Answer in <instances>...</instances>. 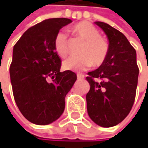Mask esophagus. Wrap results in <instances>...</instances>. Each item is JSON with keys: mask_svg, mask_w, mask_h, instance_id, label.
Returning <instances> with one entry per match:
<instances>
[{"mask_svg": "<svg viewBox=\"0 0 148 148\" xmlns=\"http://www.w3.org/2000/svg\"><path fill=\"white\" fill-rule=\"evenodd\" d=\"M85 78L84 75H82V74H77V79L78 80H83Z\"/></svg>", "mask_w": 148, "mask_h": 148, "instance_id": "esophagus-1", "label": "esophagus"}]
</instances>
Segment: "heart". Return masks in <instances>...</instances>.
Masks as SVG:
<instances>
[{"instance_id":"heart-1","label":"heart","mask_w":148,"mask_h":148,"mask_svg":"<svg viewBox=\"0 0 148 148\" xmlns=\"http://www.w3.org/2000/svg\"><path fill=\"white\" fill-rule=\"evenodd\" d=\"M73 33L84 40L80 50V56H73L62 62V68L66 71H83L91 66H100L107 57L109 44L99 35L98 29L88 21H82L72 26ZM54 50L60 58L67 55V35L63 31H58L54 38Z\"/></svg>"}]
</instances>
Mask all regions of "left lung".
<instances>
[{
  "label": "left lung",
  "mask_w": 148,
  "mask_h": 148,
  "mask_svg": "<svg viewBox=\"0 0 148 148\" xmlns=\"http://www.w3.org/2000/svg\"><path fill=\"white\" fill-rule=\"evenodd\" d=\"M95 24L108 38L109 52L99 68L87 73V112L97 125L110 128L122 122L131 110L139 70L136 50L124 34L104 22Z\"/></svg>",
  "instance_id": "left-lung-1"
}]
</instances>
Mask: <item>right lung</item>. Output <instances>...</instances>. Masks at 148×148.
I'll list each match as a JSON object with an SVG mask.
<instances>
[{
    "mask_svg": "<svg viewBox=\"0 0 148 148\" xmlns=\"http://www.w3.org/2000/svg\"><path fill=\"white\" fill-rule=\"evenodd\" d=\"M72 21L48 19L27 29L13 49L10 66L15 103L29 122L47 125L65 109V97L77 81L71 71L61 72V59L53 47L55 35Z\"/></svg>",
    "mask_w": 148,
    "mask_h": 148,
    "instance_id": "1",
    "label": "right lung"
}]
</instances>
